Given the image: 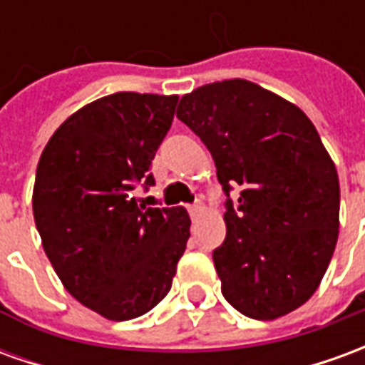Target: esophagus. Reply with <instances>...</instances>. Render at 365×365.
<instances>
[{"label":"esophagus","instance_id":"1","mask_svg":"<svg viewBox=\"0 0 365 365\" xmlns=\"http://www.w3.org/2000/svg\"><path fill=\"white\" fill-rule=\"evenodd\" d=\"M203 213V203L201 201H195L193 205H190V215H191V219H197L199 215Z\"/></svg>","mask_w":365,"mask_h":365}]
</instances>
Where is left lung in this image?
<instances>
[{
  "instance_id": "8db88e82",
  "label": "left lung",
  "mask_w": 365,
  "mask_h": 365,
  "mask_svg": "<svg viewBox=\"0 0 365 365\" xmlns=\"http://www.w3.org/2000/svg\"><path fill=\"white\" fill-rule=\"evenodd\" d=\"M175 115L211 152L227 195V237L213 250L225 299L258 321L295 311L319 287L338 238V174L314 125L246 80L201 86Z\"/></svg>"
}]
</instances>
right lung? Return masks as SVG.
Listing matches in <instances>:
<instances>
[{
  "mask_svg": "<svg viewBox=\"0 0 365 365\" xmlns=\"http://www.w3.org/2000/svg\"><path fill=\"white\" fill-rule=\"evenodd\" d=\"M178 96L119 91L76 111L44 146L33 213L68 293L109 321L148 313L172 287L190 238L183 207H146L152 160Z\"/></svg>",
  "mask_w": 365,
  "mask_h": 365,
  "instance_id": "right-lung-1",
  "label": "right lung"
}]
</instances>
